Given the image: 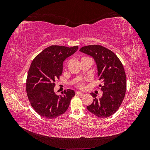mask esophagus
<instances>
[{"instance_id":"esophagus-1","label":"esophagus","mask_w":150,"mask_h":150,"mask_svg":"<svg viewBox=\"0 0 150 150\" xmlns=\"http://www.w3.org/2000/svg\"><path fill=\"white\" fill-rule=\"evenodd\" d=\"M76 95H79V96H83L84 94L83 93H81V92H79V91H76Z\"/></svg>"}]
</instances>
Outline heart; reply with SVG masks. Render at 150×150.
Segmentation results:
<instances>
[{"label": "heart", "mask_w": 150, "mask_h": 150, "mask_svg": "<svg viewBox=\"0 0 150 150\" xmlns=\"http://www.w3.org/2000/svg\"><path fill=\"white\" fill-rule=\"evenodd\" d=\"M84 58H86V57H82V58L81 59V60L83 59H84ZM78 86H79V87H80V88L83 87V83L82 82H80V83L78 84Z\"/></svg>", "instance_id": "obj_1"}]
</instances>
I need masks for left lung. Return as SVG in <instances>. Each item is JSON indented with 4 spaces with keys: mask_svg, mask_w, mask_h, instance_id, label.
Segmentation results:
<instances>
[{
    "mask_svg": "<svg viewBox=\"0 0 150 150\" xmlns=\"http://www.w3.org/2000/svg\"><path fill=\"white\" fill-rule=\"evenodd\" d=\"M79 51L91 56L96 62L99 85L103 91L101 98H94L87 106L89 111L99 117H108L118 110L126 91V77L123 66L116 54L100 45H90L81 47Z\"/></svg>",
    "mask_w": 150,
    "mask_h": 150,
    "instance_id": "obj_1",
    "label": "left lung"
}]
</instances>
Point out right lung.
I'll use <instances>...</instances> for the list:
<instances>
[{
	"instance_id": "right-lung-1",
	"label": "right lung",
	"mask_w": 150,
	"mask_h": 150,
	"mask_svg": "<svg viewBox=\"0 0 150 150\" xmlns=\"http://www.w3.org/2000/svg\"><path fill=\"white\" fill-rule=\"evenodd\" d=\"M78 49L49 46L39 54L32 62L26 81V91L32 107L43 117L54 119L67 111L74 91L64 90L57 96L54 91L56 79L62 72L63 62Z\"/></svg>"
}]
</instances>
